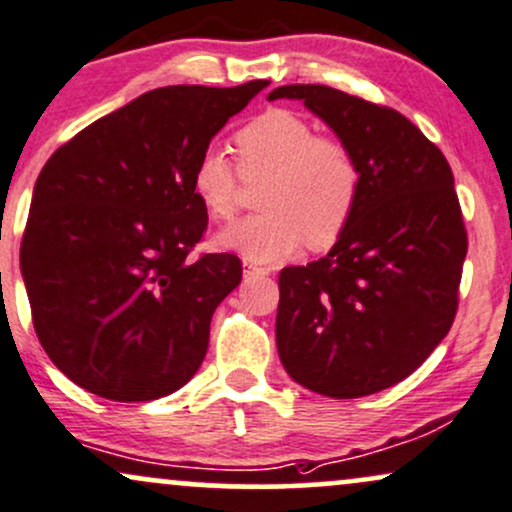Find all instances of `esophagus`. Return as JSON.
I'll use <instances>...</instances> for the list:
<instances>
[{"label":"esophagus","instance_id":"34e87169","mask_svg":"<svg viewBox=\"0 0 512 512\" xmlns=\"http://www.w3.org/2000/svg\"><path fill=\"white\" fill-rule=\"evenodd\" d=\"M243 274H245V279H252V276H267L269 269L267 267H255V264H245Z\"/></svg>","mask_w":512,"mask_h":512}]
</instances>
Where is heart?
<instances>
[{
	"label": "heart",
	"instance_id": "heart-1",
	"mask_svg": "<svg viewBox=\"0 0 512 512\" xmlns=\"http://www.w3.org/2000/svg\"><path fill=\"white\" fill-rule=\"evenodd\" d=\"M238 169L217 147L193 166V193L214 221L238 212V183H267L257 193L255 217L219 233L217 245L245 260L274 264L300 245L329 250L353 221L362 193V169L343 140L317 135L310 121L288 109H269L236 133Z\"/></svg>",
	"mask_w": 512,
	"mask_h": 512
}]
</instances>
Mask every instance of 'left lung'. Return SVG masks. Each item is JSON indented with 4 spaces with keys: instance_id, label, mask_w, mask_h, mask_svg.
<instances>
[{
    "instance_id": "8db88e82",
    "label": "left lung",
    "mask_w": 512,
    "mask_h": 512,
    "mask_svg": "<svg viewBox=\"0 0 512 512\" xmlns=\"http://www.w3.org/2000/svg\"><path fill=\"white\" fill-rule=\"evenodd\" d=\"M355 152L362 193L322 260L279 274L276 346L305 389L360 398L432 355L458 312L467 231L443 152L396 109L329 85H283Z\"/></svg>"
}]
</instances>
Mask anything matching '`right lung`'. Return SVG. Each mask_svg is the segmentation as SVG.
Wrapping results in <instances>:
<instances>
[{
    "mask_svg": "<svg viewBox=\"0 0 512 512\" xmlns=\"http://www.w3.org/2000/svg\"><path fill=\"white\" fill-rule=\"evenodd\" d=\"M267 80L169 85L73 135L42 166L21 240L33 326L80 389L140 403L193 379L209 322L243 279L207 231L193 166Z\"/></svg>",
    "mask_w": 512,
    "mask_h": 512,
    "instance_id": "right-lung-1",
    "label": "right lung"
}]
</instances>
